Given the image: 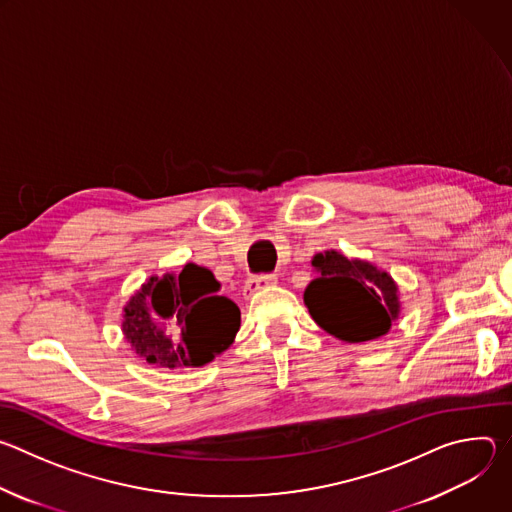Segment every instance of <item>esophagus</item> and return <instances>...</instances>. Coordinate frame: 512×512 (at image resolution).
Wrapping results in <instances>:
<instances>
[{
    "label": "esophagus",
    "instance_id": "1",
    "mask_svg": "<svg viewBox=\"0 0 512 512\" xmlns=\"http://www.w3.org/2000/svg\"><path fill=\"white\" fill-rule=\"evenodd\" d=\"M277 283V277L275 275H259V277H251L247 279L245 287H243V296L249 300L253 298L259 289H265L269 285H275Z\"/></svg>",
    "mask_w": 512,
    "mask_h": 512
}]
</instances>
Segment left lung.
Wrapping results in <instances>:
<instances>
[{
    "mask_svg": "<svg viewBox=\"0 0 512 512\" xmlns=\"http://www.w3.org/2000/svg\"><path fill=\"white\" fill-rule=\"evenodd\" d=\"M312 267L318 277L306 287L304 304L334 338L350 344L377 340L399 320V285L387 271L334 249L314 255Z\"/></svg>",
    "mask_w": 512,
    "mask_h": 512,
    "instance_id": "8db88e82",
    "label": "left lung"
}]
</instances>
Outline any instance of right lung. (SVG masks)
Masks as SVG:
<instances>
[{
    "label": "right lung",
    "mask_w": 512,
    "mask_h": 512,
    "mask_svg": "<svg viewBox=\"0 0 512 512\" xmlns=\"http://www.w3.org/2000/svg\"><path fill=\"white\" fill-rule=\"evenodd\" d=\"M241 328V310L221 296L214 273L186 263L152 275L123 306L121 330L137 356L160 369L204 367L225 352Z\"/></svg>",
    "instance_id": "obj_1"
}]
</instances>
